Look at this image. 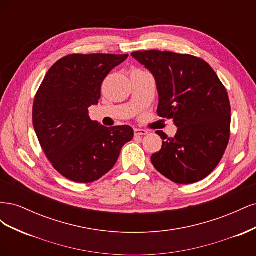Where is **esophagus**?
Instances as JSON below:
<instances>
[{
	"instance_id": "34e87169",
	"label": "esophagus",
	"mask_w": 256,
	"mask_h": 256,
	"mask_svg": "<svg viewBox=\"0 0 256 256\" xmlns=\"http://www.w3.org/2000/svg\"><path fill=\"white\" fill-rule=\"evenodd\" d=\"M145 134H147V131H146V130H144V129H138V128L134 129V136H145Z\"/></svg>"
}]
</instances>
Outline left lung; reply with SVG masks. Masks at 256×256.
<instances>
[{
	"label": "left lung",
	"mask_w": 256,
	"mask_h": 256,
	"mask_svg": "<svg viewBox=\"0 0 256 256\" xmlns=\"http://www.w3.org/2000/svg\"><path fill=\"white\" fill-rule=\"evenodd\" d=\"M154 74L159 92L157 114L172 118L177 134L168 138L150 160L176 184H193L219 164L230 134V104L226 86L204 60L170 51L131 53Z\"/></svg>",
	"instance_id": "1"
}]
</instances>
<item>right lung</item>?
<instances>
[{"mask_svg":"<svg viewBox=\"0 0 256 256\" xmlns=\"http://www.w3.org/2000/svg\"><path fill=\"white\" fill-rule=\"evenodd\" d=\"M128 54H69L44 76L33 104V125L46 157L67 180H98L114 166L132 140L130 126L104 127L88 116L102 84Z\"/></svg>","mask_w":256,"mask_h":256,"instance_id":"add662e5","label":"right lung"}]
</instances>
